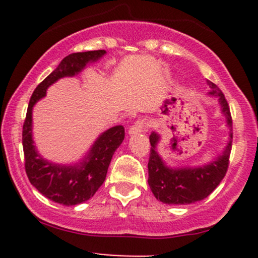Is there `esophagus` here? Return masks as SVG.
I'll list each match as a JSON object with an SVG mask.
<instances>
[{"mask_svg":"<svg viewBox=\"0 0 258 258\" xmlns=\"http://www.w3.org/2000/svg\"><path fill=\"white\" fill-rule=\"evenodd\" d=\"M147 127V122L145 118H139L137 121H135V123L130 127V135H136L139 132H142Z\"/></svg>","mask_w":258,"mask_h":258,"instance_id":"34e87169","label":"esophagus"}]
</instances>
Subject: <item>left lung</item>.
Here are the masks:
<instances>
[{"instance_id":"1","label":"left lung","mask_w":258,"mask_h":258,"mask_svg":"<svg viewBox=\"0 0 258 258\" xmlns=\"http://www.w3.org/2000/svg\"><path fill=\"white\" fill-rule=\"evenodd\" d=\"M209 85L212 88L211 93L218 96L223 113L227 116V124L232 128V117L225 95L216 83L209 81ZM230 137V142L223 155L210 165L199 168L172 170L163 165L162 160L156 152V145L160 137L157 134L152 132L150 135L151 151L150 160H148V184L156 199L168 205H188L206 199L220 184L228 170L233 134H231Z\"/></svg>"}]
</instances>
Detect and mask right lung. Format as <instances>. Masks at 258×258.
Segmentation results:
<instances>
[{
    "instance_id": "obj_1",
    "label": "right lung",
    "mask_w": 258,
    "mask_h": 258,
    "mask_svg": "<svg viewBox=\"0 0 258 258\" xmlns=\"http://www.w3.org/2000/svg\"><path fill=\"white\" fill-rule=\"evenodd\" d=\"M105 49L77 52L64 57L52 74H49L33 91L28 103L22 128V146L25 170L31 184L51 201L66 206L82 204L90 200L102 186L114 151L124 139V127L114 126L103 132L93 145L87 161L80 167H64L43 160L32 141V107L46 95L49 85L64 76H74L88 61H95L105 54Z\"/></svg>"
}]
</instances>
